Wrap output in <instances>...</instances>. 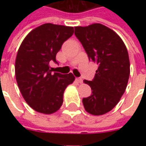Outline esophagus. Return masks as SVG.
I'll return each instance as SVG.
<instances>
[{
  "instance_id": "1",
  "label": "esophagus",
  "mask_w": 146,
  "mask_h": 146,
  "mask_svg": "<svg viewBox=\"0 0 146 146\" xmlns=\"http://www.w3.org/2000/svg\"><path fill=\"white\" fill-rule=\"evenodd\" d=\"M76 81H77L78 83H80V84H81V83H83L82 78H80V77H78V78H76Z\"/></svg>"
}]
</instances>
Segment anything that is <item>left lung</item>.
Masks as SVG:
<instances>
[{
  "label": "left lung",
  "instance_id": "1",
  "mask_svg": "<svg viewBox=\"0 0 146 146\" xmlns=\"http://www.w3.org/2000/svg\"><path fill=\"white\" fill-rule=\"evenodd\" d=\"M74 33L89 60L98 66L94 79L84 80L92 95L83 98V104L88 113L102 115L116 106L125 92L130 76L128 52L119 35L100 23L76 27Z\"/></svg>",
  "mask_w": 146,
  "mask_h": 146
}]
</instances>
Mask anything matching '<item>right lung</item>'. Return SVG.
<instances>
[{"label": "right lung", "instance_id": "obj_1", "mask_svg": "<svg viewBox=\"0 0 146 146\" xmlns=\"http://www.w3.org/2000/svg\"><path fill=\"white\" fill-rule=\"evenodd\" d=\"M73 32V27L43 24L29 33L19 48L16 81L25 101L36 112L51 114L59 110L65 89L75 80L71 73H53L49 66L58 64L56 54Z\"/></svg>", "mask_w": 146, "mask_h": 146}]
</instances>
